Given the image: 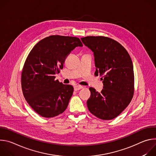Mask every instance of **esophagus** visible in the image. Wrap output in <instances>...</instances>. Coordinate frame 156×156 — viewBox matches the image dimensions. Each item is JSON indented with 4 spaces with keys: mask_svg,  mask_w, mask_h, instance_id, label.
<instances>
[{
    "mask_svg": "<svg viewBox=\"0 0 156 156\" xmlns=\"http://www.w3.org/2000/svg\"><path fill=\"white\" fill-rule=\"evenodd\" d=\"M82 88H83V86H80V85H76V86H74L75 91H78V90H81V89H82Z\"/></svg>",
    "mask_w": 156,
    "mask_h": 156,
    "instance_id": "obj_1",
    "label": "esophagus"
}]
</instances>
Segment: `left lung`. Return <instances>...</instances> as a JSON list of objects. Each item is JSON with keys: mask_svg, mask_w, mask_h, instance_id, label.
I'll return each mask as SVG.
<instances>
[{"mask_svg": "<svg viewBox=\"0 0 156 156\" xmlns=\"http://www.w3.org/2000/svg\"><path fill=\"white\" fill-rule=\"evenodd\" d=\"M81 41L94 52L95 76H102L101 93L91 87L87 101L90 112L102 120L119 115L130 103L134 94V71L131 57L117 41L104 36H86Z\"/></svg>", "mask_w": 156, "mask_h": 156, "instance_id": "obj_1", "label": "left lung"}]
</instances>
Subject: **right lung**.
Returning <instances> with one entry per match:
<instances>
[{
    "label": "right lung",
    "instance_id": "obj_1",
    "mask_svg": "<svg viewBox=\"0 0 156 156\" xmlns=\"http://www.w3.org/2000/svg\"><path fill=\"white\" fill-rule=\"evenodd\" d=\"M78 46L83 44L78 37L53 35L38 42L28 54L21 72V88L28 104L41 116L54 117L67 107L73 87L55 80V75Z\"/></svg>",
    "mask_w": 156,
    "mask_h": 156
}]
</instances>
